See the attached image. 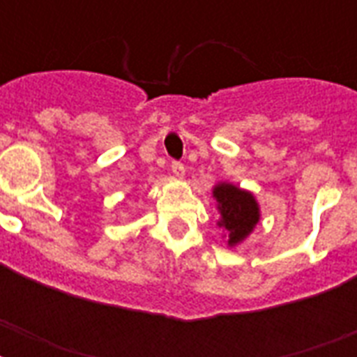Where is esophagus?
<instances>
[{"mask_svg": "<svg viewBox=\"0 0 357 357\" xmlns=\"http://www.w3.org/2000/svg\"><path fill=\"white\" fill-rule=\"evenodd\" d=\"M170 168H172V172L178 176V178H183L185 176V167L183 162L179 161H172V165H170Z\"/></svg>", "mask_w": 357, "mask_h": 357, "instance_id": "34e87169", "label": "esophagus"}]
</instances>
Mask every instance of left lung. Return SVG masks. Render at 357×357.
Segmentation results:
<instances>
[{
  "instance_id": "8db88e82",
  "label": "left lung",
  "mask_w": 357,
  "mask_h": 357,
  "mask_svg": "<svg viewBox=\"0 0 357 357\" xmlns=\"http://www.w3.org/2000/svg\"><path fill=\"white\" fill-rule=\"evenodd\" d=\"M213 196L220 211L218 226L228 231V246L243 243L259 222V204L254 195L231 183H218Z\"/></svg>"
}]
</instances>
